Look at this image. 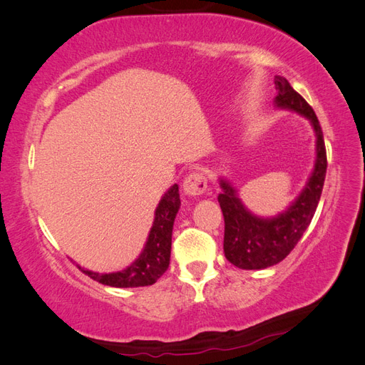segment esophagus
<instances>
[{"label":"esophagus","instance_id":"34e87169","mask_svg":"<svg viewBox=\"0 0 365 365\" xmlns=\"http://www.w3.org/2000/svg\"><path fill=\"white\" fill-rule=\"evenodd\" d=\"M184 192L190 196H200L207 190V178L201 172H192L182 182Z\"/></svg>","mask_w":365,"mask_h":365}]
</instances>
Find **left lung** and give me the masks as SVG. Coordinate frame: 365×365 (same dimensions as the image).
<instances>
[{
  "mask_svg": "<svg viewBox=\"0 0 365 365\" xmlns=\"http://www.w3.org/2000/svg\"><path fill=\"white\" fill-rule=\"evenodd\" d=\"M274 82L277 90L275 105L282 109H292L311 120L317 140V160L304 190L284 213L272 219L251 215L240 202L230 182L220 180L222 193H219L217 201L222 208L225 222L224 252L228 262L242 269L268 268L288 256L311 224L326 178L327 155L323 130L312 106L284 77L277 76Z\"/></svg>",
  "mask_w": 365,
  "mask_h": 365,
  "instance_id": "8db88e82",
  "label": "left lung"
}]
</instances>
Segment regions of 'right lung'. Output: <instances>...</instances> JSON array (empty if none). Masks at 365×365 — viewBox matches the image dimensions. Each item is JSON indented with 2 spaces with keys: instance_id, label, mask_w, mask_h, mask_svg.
Returning <instances> with one entry per match:
<instances>
[{
  "instance_id": "right-lung-1",
  "label": "right lung",
  "mask_w": 365,
  "mask_h": 365,
  "mask_svg": "<svg viewBox=\"0 0 365 365\" xmlns=\"http://www.w3.org/2000/svg\"><path fill=\"white\" fill-rule=\"evenodd\" d=\"M180 205L178 185L175 184L168 193H164L155 210V220H153L145 250L126 269L111 274H98L81 267L79 269L93 280L106 286H114V288H138V286L153 284L169 268L172 230Z\"/></svg>"
}]
</instances>
